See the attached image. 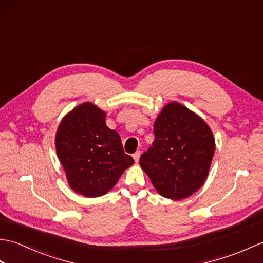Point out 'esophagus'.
Listing matches in <instances>:
<instances>
[{
    "label": "esophagus",
    "instance_id": "obj_1",
    "mask_svg": "<svg viewBox=\"0 0 263 263\" xmlns=\"http://www.w3.org/2000/svg\"><path fill=\"white\" fill-rule=\"evenodd\" d=\"M140 155H141L140 150H138V152H136L135 154H133V159L136 160V163H138V161H139V158H140Z\"/></svg>",
    "mask_w": 263,
    "mask_h": 263
}]
</instances>
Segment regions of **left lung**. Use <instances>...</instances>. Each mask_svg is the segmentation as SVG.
<instances>
[{"label": "left lung", "mask_w": 263, "mask_h": 263, "mask_svg": "<svg viewBox=\"0 0 263 263\" xmlns=\"http://www.w3.org/2000/svg\"><path fill=\"white\" fill-rule=\"evenodd\" d=\"M155 140L140 166L158 193L181 200L204 183L215 153V139L204 121L178 103L166 105L154 125Z\"/></svg>", "instance_id": "1"}]
</instances>
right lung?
I'll use <instances>...</instances> for the list:
<instances>
[{"instance_id":"add662e5","label":"right lung","mask_w":263,"mask_h":263,"mask_svg":"<svg viewBox=\"0 0 263 263\" xmlns=\"http://www.w3.org/2000/svg\"><path fill=\"white\" fill-rule=\"evenodd\" d=\"M105 111L81 104L61 122L55 138L58 157L73 191L88 198L104 195L135 160L121 137L105 123Z\"/></svg>"}]
</instances>
